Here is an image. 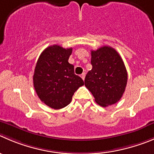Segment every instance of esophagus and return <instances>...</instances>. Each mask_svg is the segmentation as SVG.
Instances as JSON below:
<instances>
[{
  "mask_svg": "<svg viewBox=\"0 0 154 154\" xmlns=\"http://www.w3.org/2000/svg\"><path fill=\"white\" fill-rule=\"evenodd\" d=\"M81 78L83 80L85 79V73H82V74L81 75Z\"/></svg>",
  "mask_w": 154,
  "mask_h": 154,
  "instance_id": "34e87169",
  "label": "esophagus"
}]
</instances>
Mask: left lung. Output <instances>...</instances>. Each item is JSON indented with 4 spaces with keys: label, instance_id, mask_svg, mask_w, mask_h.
Wrapping results in <instances>:
<instances>
[{
    "label": "left lung",
    "instance_id": "left-lung-1",
    "mask_svg": "<svg viewBox=\"0 0 154 154\" xmlns=\"http://www.w3.org/2000/svg\"><path fill=\"white\" fill-rule=\"evenodd\" d=\"M91 70L85 79V85L97 104L106 107L122 97L128 80L126 68L114 48L103 46L91 51Z\"/></svg>",
    "mask_w": 154,
    "mask_h": 154
}]
</instances>
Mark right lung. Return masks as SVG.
<instances>
[{
	"label": "right lung",
	"mask_w": 154,
	"mask_h": 154,
	"mask_svg": "<svg viewBox=\"0 0 154 154\" xmlns=\"http://www.w3.org/2000/svg\"><path fill=\"white\" fill-rule=\"evenodd\" d=\"M72 48L54 45L41 54L35 68L33 85L40 100L55 109L69 104L73 94L84 82L68 62Z\"/></svg>",
	"instance_id": "right-lung-1"
}]
</instances>
